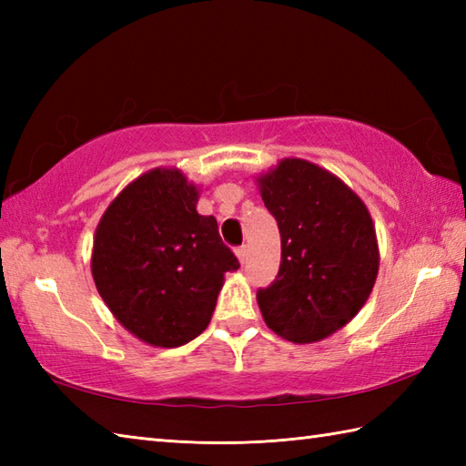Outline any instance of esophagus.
<instances>
[{
	"label": "esophagus",
	"instance_id": "34e87169",
	"mask_svg": "<svg viewBox=\"0 0 466 466\" xmlns=\"http://www.w3.org/2000/svg\"><path fill=\"white\" fill-rule=\"evenodd\" d=\"M236 256H238V260L244 264L246 262V256H248V250H246V246H240V248H236Z\"/></svg>",
	"mask_w": 466,
	"mask_h": 466
}]
</instances>
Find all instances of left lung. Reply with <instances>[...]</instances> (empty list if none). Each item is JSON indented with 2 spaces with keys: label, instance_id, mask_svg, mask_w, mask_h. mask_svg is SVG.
<instances>
[{
  "label": "left lung",
  "instance_id": "obj_1",
  "mask_svg": "<svg viewBox=\"0 0 466 466\" xmlns=\"http://www.w3.org/2000/svg\"><path fill=\"white\" fill-rule=\"evenodd\" d=\"M256 184L282 244L279 276L256 294L262 319L284 340L320 342L374 289L380 252L369 208L339 176L302 157H282Z\"/></svg>",
  "mask_w": 466,
  "mask_h": 466
}]
</instances>
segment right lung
<instances>
[{
	"mask_svg": "<svg viewBox=\"0 0 466 466\" xmlns=\"http://www.w3.org/2000/svg\"><path fill=\"white\" fill-rule=\"evenodd\" d=\"M198 198L177 167H154L114 198L94 234L97 292L127 332L157 349L202 334L224 274L240 268L216 218L198 214Z\"/></svg>",
	"mask_w": 466,
	"mask_h": 466,
	"instance_id": "obj_1",
	"label": "right lung"
}]
</instances>
